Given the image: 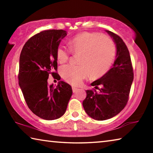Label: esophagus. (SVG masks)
<instances>
[{
	"instance_id": "esophagus-1",
	"label": "esophagus",
	"mask_w": 153,
	"mask_h": 153,
	"mask_svg": "<svg viewBox=\"0 0 153 153\" xmlns=\"http://www.w3.org/2000/svg\"><path fill=\"white\" fill-rule=\"evenodd\" d=\"M72 90H73V92H76L77 90H78V88H77L74 87V86H72Z\"/></svg>"
}]
</instances>
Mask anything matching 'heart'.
<instances>
[{
	"label": "heart",
	"instance_id": "1",
	"mask_svg": "<svg viewBox=\"0 0 153 153\" xmlns=\"http://www.w3.org/2000/svg\"><path fill=\"white\" fill-rule=\"evenodd\" d=\"M69 48L74 53L81 54L79 66L65 65L60 68V74L66 82L77 86L90 74L92 77L102 76L109 70L115 55V48L109 38L95 32H82L72 38ZM70 51L64 45L56 48L59 63L68 60Z\"/></svg>",
	"mask_w": 153,
	"mask_h": 153
}]
</instances>
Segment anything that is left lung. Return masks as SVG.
I'll return each mask as SVG.
<instances>
[{
  "label": "left lung",
  "instance_id": "left-lung-1",
  "mask_svg": "<svg viewBox=\"0 0 153 153\" xmlns=\"http://www.w3.org/2000/svg\"><path fill=\"white\" fill-rule=\"evenodd\" d=\"M113 38L116 46V56L113 67L91 86L97 90H86V97L82 102L86 113L90 117L103 121L120 113L128 102L134 79L130 55L126 44L115 33L105 30ZM100 85V89L97 86Z\"/></svg>",
  "mask_w": 153,
  "mask_h": 153
}]
</instances>
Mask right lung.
<instances>
[{"mask_svg": "<svg viewBox=\"0 0 153 153\" xmlns=\"http://www.w3.org/2000/svg\"><path fill=\"white\" fill-rule=\"evenodd\" d=\"M67 36L63 30H50L32 36L25 44L19 57V85L30 109L46 120H56L65 113L72 95L70 85L59 81L48 85L49 74L58 80L56 51Z\"/></svg>", "mask_w": 153, "mask_h": 153, "instance_id": "obj_1", "label": "right lung"}]
</instances>
